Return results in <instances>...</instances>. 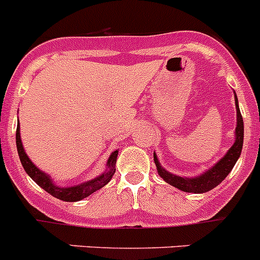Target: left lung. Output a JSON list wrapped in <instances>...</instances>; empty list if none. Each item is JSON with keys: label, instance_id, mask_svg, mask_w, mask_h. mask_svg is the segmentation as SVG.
Returning a JSON list of instances; mask_svg holds the SVG:
<instances>
[{"label": "left lung", "instance_id": "1", "mask_svg": "<svg viewBox=\"0 0 260 260\" xmlns=\"http://www.w3.org/2000/svg\"><path fill=\"white\" fill-rule=\"evenodd\" d=\"M234 102H236V110H237V123H236V132H234L236 141H234L233 146L228 150V152L225 153L216 164H213V167H211L210 169L195 177H181L168 172L167 169L161 167L157 156L153 152V160H155L157 173L165 182L174 186L181 191L203 194V192L215 189L216 186L221 183L225 177L231 173L233 167L237 162L238 157H240L243 146V119L242 116H241L238 99L236 93H234Z\"/></svg>", "mask_w": 260, "mask_h": 260}]
</instances>
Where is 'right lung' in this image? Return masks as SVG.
I'll list each match as a JSON object with an SVG mask.
<instances>
[{
	"instance_id": "right-lung-1",
	"label": "right lung",
	"mask_w": 260,
	"mask_h": 260,
	"mask_svg": "<svg viewBox=\"0 0 260 260\" xmlns=\"http://www.w3.org/2000/svg\"><path fill=\"white\" fill-rule=\"evenodd\" d=\"M15 139H17V150L18 155H19L20 162H22L23 168L26 173L31 177L32 180L35 181L41 189H44L45 191L49 192L50 195H53L54 198L61 199V201L65 202H78L82 201V199L87 198L88 195L93 194L95 191H98L99 189H102L112 180L113 174L116 173V161L117 156H118V150L113 151L110 153L109 158H108L107 168L105 171L103 172L100 176L95 177L93 180H89L87 182L79 183V185L74 186H58L54 183V180H52V177L49 174H47L45 172L40 171L38 167H36L34 162L29 160L28 155L24 151V147L22 144V139H20V125L19 121H18L17 125V135H15Z\"/></svg>"
}]
</instances>
